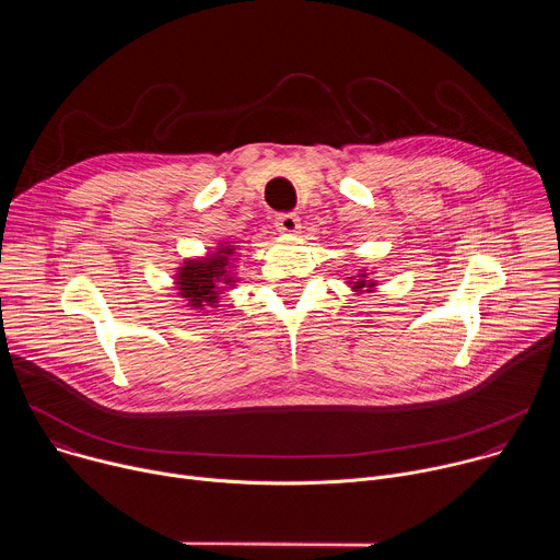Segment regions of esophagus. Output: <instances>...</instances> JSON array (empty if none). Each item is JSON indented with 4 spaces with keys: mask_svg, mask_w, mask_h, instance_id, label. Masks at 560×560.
<instances>
[{
    "mask_svg": "<svg viewBox=\"0 0 560 560\" xmlns=\"http://www.w3.org/2000/svg\"><path fill=\"white\" fill-rule=\"evenodd\" d=\"M277 228H279V232H283V234H296V230H299V217H296L294 212L279 214V217H277Z\"/></svg>",
    "mask_w": 560,
    "mask_h": 560,
    "instance_id": "1",
    "label": "esophagus"
}]
</instances>
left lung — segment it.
Instances as JSON below:
<instances>
[{
	"label": "left lung",
	"instance_id": "obj_1",
	"mask_svg": "<svg viewBox=\"0 0 560 560\" xmlns=\"http://www.w3.org/2000/svg\"><path fill=\"white\" fill-rule=\"evenodd\" d=\"M370 275H372V272L361 270L357 277H348V285H350L354 292H374L376 281L370 279Z\"/></svg>",
	"mask_w": 560,
	"mask_h": 560
}]
</instances>
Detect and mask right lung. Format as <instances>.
<instances>
[{
    "label": "right lung",
    "mask_w": 560,
    "mask_h": 560,
    "mask_svg": "<svg viewBox=\"0 0 560 560\" xmlns=\"http://www.w3.org/2000/svg\"><path fill=\"white\" fill-rule=\"evenodd\" d=\"M234 246L219 244L214 253L199 259H186L175 275V290L186 301L190 310L208 312V307H219V296L225 288H234Z\"/></svg>",
    "instance_id": "obj_1"
}]
</instances>
